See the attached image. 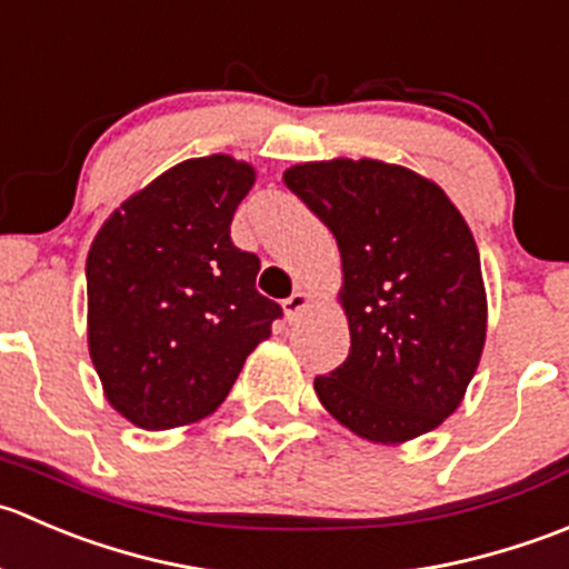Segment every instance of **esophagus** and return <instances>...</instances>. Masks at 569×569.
<instances>
[{"instance_id":"esophagus-1","label":"esophagus","mask_w":569,"mask_h":569,"mask_svg":"<svg viewBox=\"0 0 569 569\" xmlns=\"http://www.w3.org/2000/svg\"><path fill=\"white\" fill-rule=\"evenodd\" d=\"M309 303H312V296H309V292H303V290H296V292H292L290 298H284L282 307H284V315H287V318L296 320L298 315H301L303 309L309 307Z\"/></svg>"}]
</instances>
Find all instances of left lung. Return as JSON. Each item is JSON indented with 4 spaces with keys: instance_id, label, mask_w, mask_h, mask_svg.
<instances>
[{
    "instance_id": "1",
    "label": "left lung",
    "mask_w": 569,
    "mask_h": 569,
    "mask_svg": "<svg viewBox=\"0 0 569 569\" xmlns=\"http://www.w3.org/2000/svg\"><path fill=\"white\" fill-rule=\"evenodd\" d=\"M284 182L340 249L348 359L315 379L326 412L368 442L401 446L453 415L487 340L473 232L446 190L407 166L298 162Z\"/></svg>"
}]
</instances>
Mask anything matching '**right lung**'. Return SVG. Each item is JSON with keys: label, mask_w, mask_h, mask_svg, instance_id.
<instances>
[{"label": "right lung", "mask_w": 569, "mask_h": 569, "mask_svg": "<svg viewBox=\"0 0 569 569\" xmlns=\"http://www.w3.org/2000/svg\"><path fill=\"white\" fill-rule=\"evenodd\" d=\"M229 154L182 160L110 212L88 251V351L121 418L199 423L227 401L282 307L257 290L260 257L229 238L254 184Z\"/></svg>", "instance_id": "obj_1"}]
</instances>
